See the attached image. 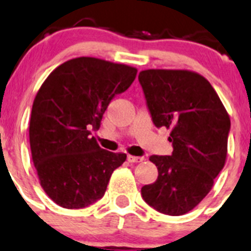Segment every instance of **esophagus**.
<instances>
[{"mask_svg": "<svg viewBox=\"0 0 251 251\" xmlns=\"http://www.w3.org/2000/svg\"><path fill=\"white\" fill-rule=\"evenodd\" d=\"M127 161H128V162H131V163L142 162V161H144V157H137V156H132V154H128Z\"/></svg>", "mask_w": 251, "mask_h": 251, "instance_id": "esophagus-1", "label": "esophagus"}]
</instances>
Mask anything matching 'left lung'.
Here are the masks:
<instances>
[{
    "label": "left lung",
    "instance_id": "8db88e82",
    "mask_svg": "<svg viewBox=\"0 0 251 251\" xmlns=\"http://www.w3.org/2000/svg\"><path fill=\"white\" fill-rule=\"evenodd\" d=\"M152 121L170 128L171 156H151L158 177L141 188L145 202L167 215H183L213 188L228 153L230 118L209 81L186 69L140 72Z\"/></svg>",
    "mask_w": 251,
    "mask_h": 251
}]
</instances>
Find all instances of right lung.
Returning <instances> with one entry per match:
<instances>
[{
	"label": "right lung",
	"instance_id": "add662e5",
	"mask_svg": "<svg viewBox=\"0 0 251 251\" xmlns=\"http://www.w3.org/2000/svg\"><path fill=\"white\" fill-rule=\"evenodd\" d=\"M137 69L94 57H78L55 68L34 98L29 121L32 161L47 196L67 209H80L104 196L126 153L101 149L99 130L116 94L132 84Z\"/></svg>",
	"mask_w": 251,
	"mask_h": 251
}]
</instances>
